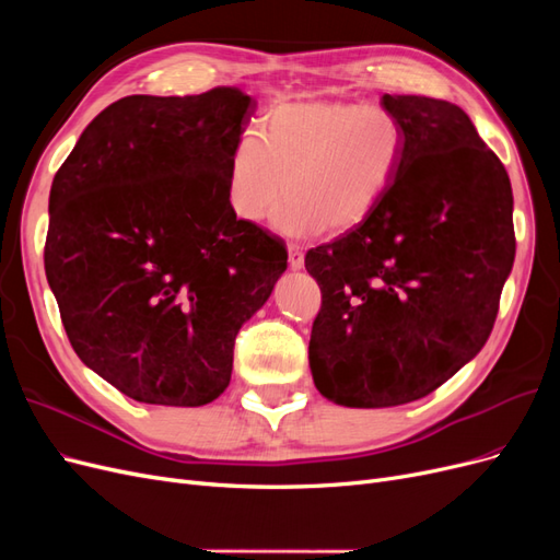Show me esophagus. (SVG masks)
Segmentation results:
<instances>
[{
	"label": "esophagus",
	"instance_id": "obj_1",
	"mask_svg": "<svg viewBox=\"0 0 560 560\" xmlns=\"http://www.w3.org/2000/svg\"><path fill=\"white\" fill-rule=\"evenodd\" d=\"M290 266L301 268L303 266V249L294 243H290Z\"/></svg>",
	"mask_w": 560,
	"mask_h": 560
}]
</instances>
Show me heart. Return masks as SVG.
<instances>
[{
    "label": "heart",
    "instance_id": "heart-1",
    "mask_svg": "<svg viewBox=\"0 0 560 560\" xmlns=\"http://www.w3.org/2000/svg\"><path fill=\"white\" fill-rule=\"evenodd\" d=\"M404 144L399 116L376 103H278L235 140L226 202L241 222L259 224L282 194L273 219L280 233H341L360 226L393 189Z\"/></svg>",
    "mask_w": 560,
    "mask_h": 560
}]
</instances>
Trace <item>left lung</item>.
Here are the masks:
<instances>
[{
  "instance_id": "obj_1",
  "label": "left lung",
  "mask_w": 560,
  "mask_h": 560,
  "mask_svg": "<svg viewBox=\"0 0 560 560\" xmlns=\"http://www.w3.org/2000/svg\"><path fill=\"white\" fill-rule=\"evenodd\" d=\"M381 105L406 135L393 189L306 254L322 292L313 381L354 409L416 401L463 369L493 331L516 254L510 175L469 116L422 95Z\"/></svg>"
}]
</instances>
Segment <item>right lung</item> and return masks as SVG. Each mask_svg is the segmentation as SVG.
Returning <instances> with one entry per match:
<instances>
[{
    "label": "right lung",
    "mask_w": 560,
    "mask_h": 560,
    "mask_svg": "<svg viewBox=\"0 0 560 560\" xmlns=\"http://www.w3.org/2000/svg\"><path fill=\"white\" fill-rule=\"evenodd\" d=\"M257 103L238 89L128 95L81 132L48 196L44 268L79 354L135 401L202 406L287 268L278 235L226 202Z\"/></svg>",
    "instance_id": "1"
}]
</instances>
